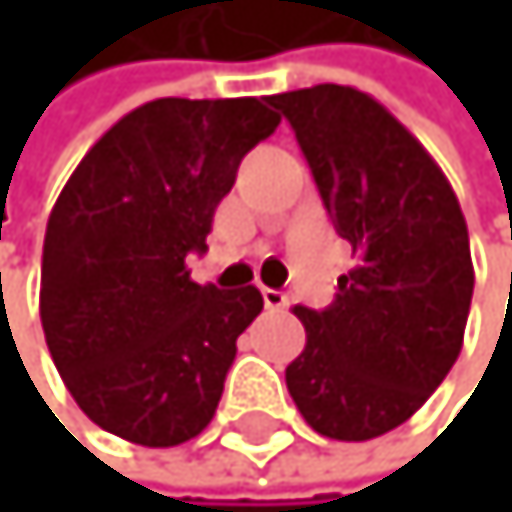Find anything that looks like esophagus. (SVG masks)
Listing matches in <instances>:
<instances>
[{
	"label": "esophagus",
	"mask_w": 512,
	"mask_h": 512,
	"mask_svg": "<svg viewBox=\"0 0 512 512\" xmlns=\"http://www.w3.org/2000/svg\"><path fill=\"white\" fill-rule=\"evenodd\" d=\"M262 304H266L269 311H285L288 298L282 295V291H275V288H262Z\"/></svg>",
	"instance_id": "34e87169"
}]
</instances>
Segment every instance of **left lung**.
Wrapping results in <instances>:
<instances>
[{"label":"left lung","instance_id":"left-lung-1","mask_svg":"<svg viewBox=\"0 0 512 512\" xmlns=\"http://www.w3.org/2000/svg\"><path fill=\"white\" fill-rule=\"evenodd\" d=\"M269 102L295 127L323 208L359 256L330 307H295L307 343L285 368L288 394L320 436H385L462 352L475 291L465 214L433 156L372 95L323 82Z\"/></svg>","mask_w":512,"mask_h":512}]
</instances>
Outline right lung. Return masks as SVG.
Segmentation results:
<instances>
[{"instance_id": "add662e5", "label": "right lung", "mask_w": 512, "mask_h": 512, "mask_svg": "<svg viewBox=\"0 0 512 512\" xmlns=\"http://www.w3.org/2000/svg\"><path fill=\"white\" fill-rule=\"evenodd\" d=\"M278 118L262 99H156L95 140L50 211L41 323L66 391L150 449L195 439L224 394L256 285L192 282L214 208Z\"/></svg>"}]
</instances>
